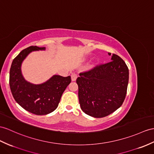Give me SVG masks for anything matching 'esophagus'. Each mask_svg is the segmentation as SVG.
Listing matches in <instances>:
<instances>
[{
    "label": "esophagus",
    "instance_id": "obj_1",
    "mask_svg": "<svg viewBox=\"0 0 154 154\" xmlns=\"http://www.w3.org/2000/svg\"><path fill=\"white\" fill-rule=\"evenodd\" d=\"M77 78V74L75 73H72L71 74V79H72V81H75Z\"/></svg>",
    "mask_w": 154,
    "mask_h": 154
}]
</instances>
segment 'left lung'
I'll use <instances>...</instances> for the list:
<instances>
[{
  "mask_svg": "<svg viewBox=\"0 0 154 154\" xmlns=\"http://www.w3.org/2000/svg\"><path fill=\"white\" fill-rule=\"evenodd\" d=\"M111 60L80 73L76 80L81 109L92 117L103 118L113 113L122 105L125 98L128 67L117 55H112Z\"/></svg>",
  "mask_w": 154,
  "mask_h": 154,
  "instance_id": "1",
  "label": "left lung"
}]
</instances>
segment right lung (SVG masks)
<instances>
[{
  "label": "right lung",
  "instance_id": "right-lung-1",
  "mask_svg": "<svg viewBox=\"0 0 154 154\" xmlns=\"http://www.w3.org/2000/svg\"><path fill=\"white\" fill-rule=\"evenodd\" d=\"M45 49L30 46L22 50L13 60L10 70L9 84L15 100L25 110L36 115H46L54 111L71 82L70 76L59 75H54L41 84H33L25 80L21 70L22 62L31 52Z\"/></svg>",
  "mask_w": 154,
  "mask_h": 154
}]
</instances>
